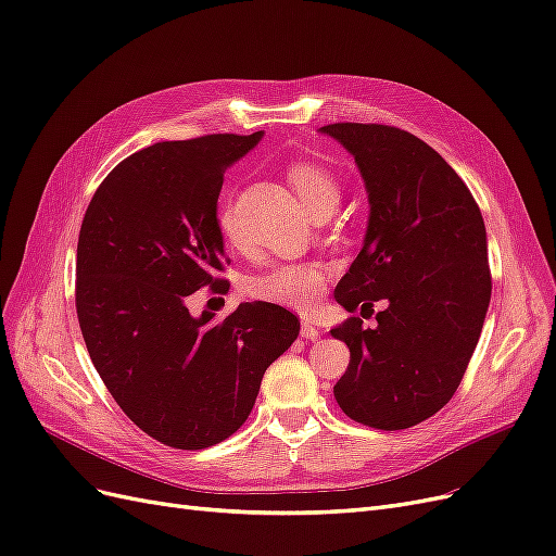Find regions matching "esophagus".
Wrapping results in <instances>:
<instances>
[{
    "instance_id": "34e87169",
    "label": "esophagus",
    "mask_w": 556,
    "mask_h": 556,
    "mask_svg": "<svg viewBox=\"0 0 556 556\" xmlns=\"http://www.w3.org/2000/svg\"><path fill=\"white\" fill-rule=\"evenodd\" d=\"M301 336H304L306 341H315L319 336V329L311 323V319H304V323H301Z\"/></svg>"
}]
</instances>
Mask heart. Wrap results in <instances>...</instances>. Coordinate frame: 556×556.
<instances>
[{
	"mask_svg": "<svg viewBox=\"0 0 556 556\" xmlns=\"http://www.w3.org/2000/svg\"><path fill=\"white\" fill-rule=\"evenodd\" d=\"M288 178L301 201L313 211L323 204L339 201V182L315 162L296 160L288 166ZM217 229L229 245H241V231L237 215L229 199H223L217 206ZM329 276V266L323 262H282L268 266L266 271L252 276L245 285L250 299L266 301V304L288 306L296 311H308L323 294Z\"/></svg>",
	"mask_w": 556,
	"mask_h": 556,
	"instance_id": "1",
	"label": "heart"
}]
</instances>
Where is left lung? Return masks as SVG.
<instances>
[{
  "label": "left lung",
  "mask_w": 556,
  "mask_h": 556,
  "mask_svg": "<svg viewBox=\"0 0 556 556\" xmlns=\"http://www.w3.org/2000/svg\"><path fill=\"white\" fill-rule=\"evenodd\" d=\"M319 131L350 150L371 204L364 245L333 296L362 316L376 300L388 304L374 330L361 317L331 329L350 348L333 396L359 425L408 429L457 392L478 345L492 296L482 213L457 172L415 134L371 123Z\"/></svg>",
  "instance_id": "left-lung-1"
}]
</instances>
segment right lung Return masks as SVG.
I'll use <instances>...</instances> for the list:
<instances>
[{
  "label": "right lung",
  "instance_id": "obj_1",
  "mask_svg": "<svg viewBox=\"0 0 556 556\" xmlns=\"http://www.w3.org/2000/svg\"><path fill=\"white\" fill-rule=\"evenodd\" d=\"M262 134L139 150L102 180L80 225L76 313L90 359L131 422L176 450L239 431L264 371L299 336V317L266 301L223 319L188 308L201 288L225 292L217 197Z\"/></svg>",
  "mask_w": 556,
  "mask_h": 556
}]
</instances>
